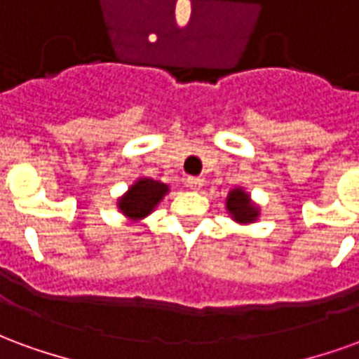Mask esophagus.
<instances>
[{
    "label": "esophagus",
    "mask_w": 359,
    "mask_h": 359,
    "mask_svg": "<svg viewBox=\"0 0 359 359\" xmlns=\"http://www.w3.org/2000/svg\"><path fill=\"white\" fill-rule=\"evenodd\" d=\"M202 184H203V179H200V177H188L187 179V187L192 188V190H198Z\"/></svg>",
    "instance_id": "34e87169"
}]
</instances>
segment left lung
I'll return each instance as SVG.
<instances>
[{"instance_id": "8db88e82", "label": "left lung", "mask_w": 359, "mask_h": 359, "mask_svg": "<svg viewBox=\"0 0 359 359\" xmlns=\"http://www.w3.org/2000/svg\"><path fill=\"white\" fill-rule=\"evenodd\" d=\"M226 210L233 213V217L241 223H252L257 217V210L252 208L250 198L242 190H233L226 198Z\"/></svg>"}]
</instances>
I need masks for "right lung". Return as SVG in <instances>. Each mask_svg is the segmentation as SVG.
Returning a JSON list of instances; mask_svg holds the SVG:
<instances>
[{
  "label": "right lung",
  "instance_id": "1",
  "mask_svg": "<svg viewBox=\"0 0 359 359\" xmlns=\"http://www.w3.org/2000/svg\"><path fill=\"white\" fill-rule=\"evenodd\" d=\"M165 192H167V184H161V182L151 179H142L118 202V208L128 217H144V215H148L149 211L156 208L157 202L163 198Z\"/></svg>",
  "mask_w": 359,
  "mask_h": 359
}]
</instances>
